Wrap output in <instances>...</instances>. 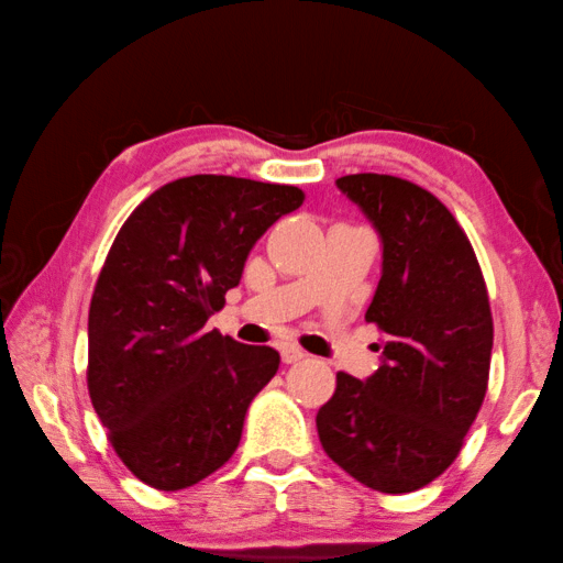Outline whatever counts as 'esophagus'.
<instances>
[{
  "mask_svg": "<svg viewBox=\"0 0 563 563\" xmlns=\"http://www.w3.org/2000/svg\"><path fill=\"white\" fill-rule=\"evenodd\" d=\"M280 354H283V362L285 364H295V362L305 360V352L300 350L298 344H283L280 346Z\"/></svg>",
  "mask_w": 563,
  "mask_h": 563,
  "instance_id": "1",
  "label": "esophagus"
}]
</instances>
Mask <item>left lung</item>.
<instances>
[{
  "mask_svg": "<svg viewBox=\"0 0 563 563\" xmlns=\"http://www.w3.org/2000/svg\"><path fill=\"white\" fill-rule=\"evenodd\" d=\"M336 187L382 239V280L366 322L386 332L364 382L340 372L317 411L324 453L388 495L421 489L457 457L483 406L493 354L483 271L465 231L431 191L391 175Z\"/></svg>",
  "mask_w": 563,
  "mask_h": 563,
  "instance_id": "left-lung-1",
  "label": "left lung"
}]
</instances>
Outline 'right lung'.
<instances>
[{"label":"right lung","mask_w":563,"mask_h":563,"mask_svg":"<svg viewBox=\"0 0 563 563\" xmlns=\"http://www.w3.org/2000/svg\"><path fill=\"white\" fill-rule=\"evenodd\" d=\"M302 199L288 184L194 175L150 194L112 241L88 312V391L145 485L191 487L239 448L280 354L209 332L207 320L255 241Z\"/></svg>","instance_id":"add662e5"}]
</instances>
